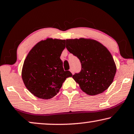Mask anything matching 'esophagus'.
<instances>
[{"mask_svg":"<svg viewBox=\"0 0 134 134\" xmlns=\"http://www.w3.org/2000/svg\"><path fill=\"white\" fill-rule=\"evenodd\" d=\"M69 71H70V72H71L72 73V74H74V71H73V69H69Z\"/></svg>","mask_w":134,"mask_h":134,"instance_id":"esophagus-1","label":"esophagus"}]
</instances>
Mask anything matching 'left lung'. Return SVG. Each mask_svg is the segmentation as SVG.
<instances>
[{
    "instance_id": "obj_1",
    "label": "left lung",
    "mask_w": 134,
    "mask_h": 134,
    "mask_svg": "<svg viewBox=\"0 0 134 134\" xmlns=\"http://www.w3.org/2000/svg\"><path fill=\"white\" fill-rule=\"evenodd\" d=\"M66 48L80 60L81 70L72 78L90 96L101 94L111 85L117 68L107 48L91 38L67 39Z\"/></svg>"
}]
</instances>
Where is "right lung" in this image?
Instances as JSON below:
<instances>
[{"label": "right lung", "instance_id": "obj_1", "mask_svg": "<svg viewBox=\"0 0 134 134\" xmlns=\"http://www.w3.org/2000/svg\"><path fill=\"white\" fill-rule=\"evenodd\" d=\"M65 40L48 38L37 43L25 59L22 78L30 92L42 99H50L59 92L63 83L72 74L65 71L61 54Z\"/></svg>", "mask_w": 134, "mask_h": 134}]
</instances>
